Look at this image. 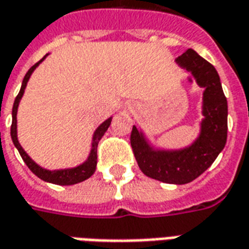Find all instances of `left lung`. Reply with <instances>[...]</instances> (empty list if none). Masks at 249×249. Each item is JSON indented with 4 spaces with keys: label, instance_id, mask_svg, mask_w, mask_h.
<instances>
[{
    "label": "left lung",
    "instance_id": "obj_1",
    "mask_svg": "<svg viewBox=\"0 0 249 249\" xmlns=\"http://www.w3.org/2000/svg\"><path fill=\"white\" fill-rule=\"evenodd\" d=\"M177 63L197 78L203 91V116L201 135L191 147L180 151H154L133 125L130 145L137 164L147 177L164 183L185 185L206 171L221 152L228 135V104L218 72L213 64L187 50Z\"/></svg>",
    "mask_w": 249,
    "mask_h": 249
}]
</instances>
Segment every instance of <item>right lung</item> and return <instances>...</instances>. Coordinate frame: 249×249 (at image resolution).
Segmentation results:
<instances>
[{
	"label": "right lung",
	"mask_w": 249,
	"mask_h": 249,
	"mask_svg": "<svg viewBox=\"0 0 249 249\" xmlns=\"http://www.w3.org/2000/svg\"><path fill=\"white\" fill-rule=\"evenodd\" d=\"M46 58V56H44ZM43 58V59H44ZM43 59L40 62H43ZM40 62H37L36 64H34L28 72L24 76L22 79L21 89H20V93L17 94L15 100V104H13V109H12V126H10V136H12V140H13V144L16 145V148L18 149V152L21 155L22 160L25 161V164L28 166V168L35 174L37 175L40 179L46 180V182H50V183H55V185L66 186V185H75V183H79V182H83L85 179L90 178L95 171V166H97V147H98V142H100L101 137L104 136V133L107 132L109 125L112 123V119H107L105 123L97 128V130L94 132V137H93V147H91V152H90V156L89 159L81 166L75 167V168H67V170H55V171H50V170H46V168H41L40 166H37L29 156L27 155V152L22 149V147L20 145V142L17 140V120H16V114H17V107H18V102L21 100L22 94H24V89L27 86L28 79L31 74L34 72V70L39 66Z\"/></svg>",
	"instance_id": "obj_1"
}]
</instances>
